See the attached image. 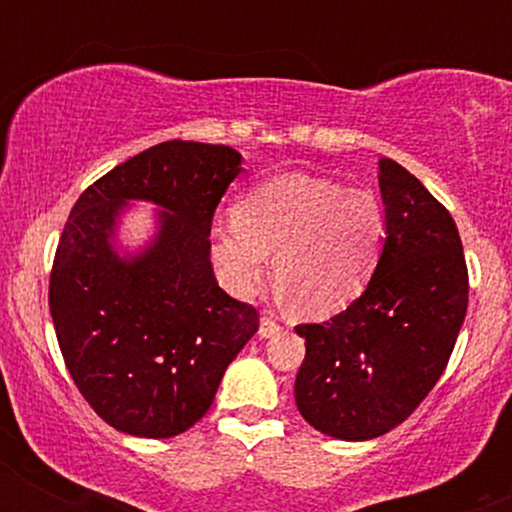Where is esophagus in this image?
Listing matches in <instances>:
<instances>
[{
  "label": "esophagus",
  "mask_w": 512,
  "mask_h": 512,
  "mask_svg": "<svg viewBox=\"0 0 512 512\" xmlns=\"http://www.w3.org/2000/svg\"><path fill=\"white\" fill-rule=\"evenodd\" d=\"M280 329H282V327H280V324H277L272 317H262V319H260V337H262V339L275 337V334L280 332Z\"/></svg>",
  "instance_id": "obj_1"
}]
</instances>
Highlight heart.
I'll list each match as a JSON object with an SVG mask.
<instances>
[{
  "mask_svg": "<svg viewBox=\"0 0 512 512\" xmlns=\"http://www.w3.org/2000/svg\"><path fill=\"white\" fill-rule=\"evenodd\" d=\"M232 218L210 237L225 285L240 297L255 294L272 255L280 289L309 319L332 317L364 294L389 227L374 190L309 173L262 180L237 200Z\"/></svg>",
  "mask_w": 512,
  "mask_h": 512,
  "instance_id": "1",
  "label": "heart"
}]
</instances>
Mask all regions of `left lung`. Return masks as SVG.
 I'll return each mask as SVG.
<instances>
[{"instance_id": "8db88e82", "label": "left lung", "mask_w": 512, "mask_h": 512, "mask_svg": "<svg viewBox=\"0 0 512 512\" xmlns=\"http://www.w3.org/2000/svg\"><path fill=\"white\" fill-rule=\"evenodd\" d=\"M389 215L379 270L356 302L304 339L294 401L309 426L369 441L404 423L436 386L468 309V270L451 213L404 165L379 160Z\"/></svg>"}]
</instances>
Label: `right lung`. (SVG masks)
<instances>
[{
	"instance_id": "right-lung-1",
	"label": "right lung",
	"mask_w": 512,
	"mask_h": 512,
	"mask_svg": "<svg viewBox=\"0 0 512 512\" xmlns=\"http://www.w3.org/2000/svg\"><path fill=\"white\" fill-rule=\"evenodd\" d=\"M242 156L230 146L165 141L108 170L71 208L49 280L66 369L108 426L173 438L208 414L220 379L260 327L257 309L223 292L210 227ZM131 199L158 204L157 235L117 252Z\"/></svg>"
}]
</instances>
